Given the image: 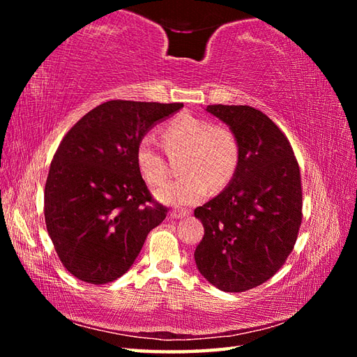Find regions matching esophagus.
I'll return each mask as SVG.
<instances>
[{"mask_svg": "<svg viewBox=\"0 0 357 357\" xmlns=\"http://www.w3.org/2000/svg\"><path fill=\"white\" fill-rule=\"evenodd\" d=\"M187 215L188 213H187V211H184V210H173V211H170V216L174 218V219H183Z\"/></svg>", "mask_w": 357, "mask_h": 357, "instance_id": "34e87169", "label": "esophagus"}]
</instances>
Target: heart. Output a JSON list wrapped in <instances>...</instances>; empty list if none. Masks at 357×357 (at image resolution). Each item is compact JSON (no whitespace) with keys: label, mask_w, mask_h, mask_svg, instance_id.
Returning <instances> with one entry per match:
<instances>
[{"label":"heart","mask_w":357,"mask_h":357,"mask_svg":"<svg viewBox=\"0 0 357 357\" xmlns=\"http://www.w3.org/2000/svg\"><path fill=\"white\" fill-rule=\"evenodd\" d=\"M162 141L169 153H183L179 173L184 174L156 192V199L165 206L185 207L198 204L206 198L208 187L219 190L236 173L241 149L230 128L216 127L211 121L199 116L181 115L164 127ZM135 159L147 184L164 183L167 164L150 136L139 139Z\"/></svg>","instance_id":"b5f03b06"}]
</instances>
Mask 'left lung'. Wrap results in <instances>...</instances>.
Returning <instances> with one entry per match:
<instances>
[{
    "mask_svg": "<svg viewBox=\"0 0 357 357\" xmlns=\"http://www.w3.org/2000/svg\"><path fill=\"white\" fill-rule=\"evenodd\" d=\"M229 126L241 155L224 190L195 210L204 238L195 250L201 275L239 293L268 280L291 253L302 221L301 172L273 121L250 105H207Z\"/></svg>",
    "mask_w": 357,
    "mask_h": 357,
    "instance_id": "obj_1",
    "label": "left lung"
}]
</instances>
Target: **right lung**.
Returning a JSON list of instances; mask_svg holds the SVG:
<instances>
[{"label":"right lung","mask_w":357,"mask_h":357,"mask_svg":"<svg viewBox=\"0 0 357 357\" xmlns=\"http://www.w3.org/2000/svg\"><path fill=\"white\" fill-rule=\"evenodd\" d=\"M184 107L113 100L82 116L50 164L44 188L49 236L63 265L87 284L121 278L167 208L155 204L136 167L139 139Z\"/></svg>","instance_id":"right-lung-1"}]
</instances>
